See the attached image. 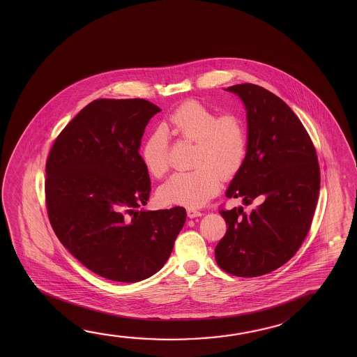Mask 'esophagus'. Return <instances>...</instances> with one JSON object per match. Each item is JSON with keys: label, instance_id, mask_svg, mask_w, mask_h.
Wrapping results in <instances>:
<instances>
[{"label": "esophagus", "instance_id": "obj_1", "mask_svg": "<svg viewBox=\"0 0 357 357\" xmlns=\"http://www.w3.org/2000/svg\"><path fill=\"white\" fill-rule=\"evenodd\" d=\"M187 214L189 218H197V216L203 215V213L200 211H197V209H194V208H189L187 211Z\"/></svg>", "mask_w": 357, "mask_h": 357}]
</instances>
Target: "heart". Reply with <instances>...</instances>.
Returning a JSON list of instances; mask_svg holds the SVG:
<instances>
[{"label": "heart", "mask_w": 357, "mask_h": 357, "mask_svg": "<svg viewBox=\"0 0 357 357\" xmlns=\"http://www.w3.org/2000/svg\"><path fill=\"white\" fill-rule=\"evenodd\" d=\"M179 141L193 142L192 167L178 172L159 187L163 204L200 206L214 197L222 179L239 172L248 152V133L244 119L234 112L219 114L214 109L188 100L170 113L162 129L149 135L142 148V160L151 176H163L169 168L167 135Z\"/></svg>", "instance_id": "heart-1"}]
</instances>
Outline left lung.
Instances as JSON below:
<instances>
[{
  "label": "left lung",
  "instance_id": "left-lung-1",
  "mask_svg": "<svg viewBox=\"0 0 357 357\" xmlns=\"http://www.w3.org/2000/svg\"><path fill=\"white\" fill-rule=\"evenodd\" d=\"M228 91L245 105L248 152L227 197L260 204L250 213L220 206L228 229L215 260L228 274L255 278L282 266L304 243L319 198L320 167L307 130L284 100L252 83Z\"/></svg>",
  "mask_w": 357,
  "mask_h": 357
}]
</instances>
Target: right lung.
Returning <instances> with one entry per match:
<instances>
[{"instance_id": "obj_1", "label": "right lung", "mask_w": 357, "mask_h": 357, "mask_svg": "<svg viewBox=\"0 0 357 357\" xmlns=\"http://www.w3.org/2000/svg\"><path fill=\"white\" fill-rule=\"evenodd\" d=\"M160 111L143 98L93 100L48 154L45 194L53 231L77 260L108 280L155 274L185 222L181 206L138 211L151 193L142 135Z\"/></svg>"}]
</instances>
